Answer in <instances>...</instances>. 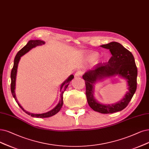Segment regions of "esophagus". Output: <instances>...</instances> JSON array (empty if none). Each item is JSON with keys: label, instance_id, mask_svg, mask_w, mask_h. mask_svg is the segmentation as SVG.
Returning <instances> with one entry per match:
<instances>
[{"label": "esophagus", "instance_id": "34e87169", "mask_svg": "<svg viewBox=\"0 0 149 149\" xmlns=\"http://www.w3.org/2000/svg\"><path fill=\"white\" fill-rule=\"evenodd\" d=\"M82 74H83V71H82L81 70H78L76 72L75 76L76 77H81L82 76Z\"/></svg>", "mask_w": 149, "mask_h": 149}]
</instances>
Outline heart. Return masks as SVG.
I'll list each match as a JSON object with an SVG mask.
<instances>
[{"instance_id": "heart-1", "label": "heart", "mask_w": 149, "mask_h": 149, "mask_svg": "<svg viewBox=\"0 0 149 149\" xmlns=\"http://www.w3.org/2000/svg\"><path fill=\"white\" fill-rule=\"evenodd\" d=\"M86 56L88 61H93L98 57L99 54L97 52H88L86 54Z\"/></svg>"}]
</instances>
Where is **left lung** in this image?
Segmentation results:
<instances>
[{
    "mask_svg": "<svg viewBox=\"0 0 149 149\" xmlns=\"http://www.w3.org/2000/svg\"><path fill=\"white\" fill-rule=\"evenodd\" d=\"M100 46L109 49L112 57L108 63L98 65L95 70L87 71L82 78L86 82V93L89 106L102 114H112L125 108L132 100L137 87L138 70L132 52L120 43L114 41ZM116 75L127 81L128 91L124 97L113 104L98 102L94 96V84L98 81Z\"/></svg>",
    "mask_w": 149,
    "mask_h": 149,
    "instance_id": "obj_1",
    "label": "left lung"
}]
</instances>
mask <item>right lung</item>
I'll use <instances>...</instances> for the list:
<instances>
[{
  "label": "right lung",
  "instance_id": "1",
  "mask_svg": "<svg viewBox=\"0 0 149 149\" xmlns=\"http://www.w3.org/2000/svg\"><path fill=\"white\" fill-rule=\"evenodd\" d=\"M45 43V42L44 41L40 40H33L29 41L27 45L25 46H24L19 51H18V52H17V54L16 55L15 60H14L13 67L12 70H11V93H12L13 97L15 98L16 103H17V104L19 105L20 108L22 109V111H24L26 114H27L28 115L31 116L32 117H38V118H46V117H49L53 116L54 115L56 114L61 109L62 107L63 106V93L65 91V90L67 89V87L68 86V84H70V81L74 78V76L73 74H71L61 84V88H60V92H61V93L60 94V100H59L58 103L57 104V106L52 110L47 112H45V113H42V114H33V113L29 112L26 111L21 106V104L19 103L18 101H17V100L16 98V93H15V88H16L15 86H16L17 70V66H18L19 62L20 61L21 57L22 56L26 54V53L28 52L30 50H31L32 48H33V47H35L37 46H41L42 45H44Z\"/></svg>",
  "mask_w": 149,
  "mask_h": 149
}]
</instances>
